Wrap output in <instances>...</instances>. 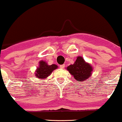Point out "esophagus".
<instances>
[{"label":"esophagus","instance_id":"obj_1","mask_svg":"<svg viewBox=\"0 0 122 122\" xmlns=\"http://www.w3.org/2000/svg\"><path fill=\"white\" fill-rule=\"evenodd\" d=\"M60 67L61 68V69H63L65 67V64H62V65H60Z\"/></svg>","mask_w":122,"mask_h":122}]
</instances>
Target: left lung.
I'll return each mask as SVG.
<instances>
[{
    "instance_id": "8db88e82",
    "label": "left lung",
    "mask_w": 122,
    "mask_h": 122,
    "mask_svg": "<svg viewBox=\"0 0 122 122\" xmlns=\"http://www.w3.org/2000/svg\"><path fill=\"white\" fill-rule=\"evenodd\" d=\"M66 69L79 82L87 80L92 76L93 71L92 65L86 62L81 56H78L73 64L70 65Z\"/></svg>"
}]
</instances>
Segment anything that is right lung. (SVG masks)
<instances>
[{
	"label": "right lung",
	"instance_id": "obj_1",
	"mask_svg": "<svg viewBox=\"0 0 122 122\" xmlns=\"http://www.w3.org/2000/svg\"><path fill=\"white\" fill-rule=\"evenodd\" d=\"M57 68V65H49L47 62L42 60L39 62V66L37 67L35 70V76L39 79H45L51 75L53 70Z\"/></svg>",
	"mask_w": 122,
	"mask_h": 122
}]
</instances>
